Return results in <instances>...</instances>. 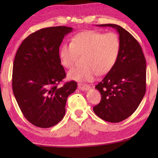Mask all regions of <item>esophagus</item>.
I'll use <instances>...</instances> for the list:
<instances>
[{
    "mask_svg": "<svg viewBox=\"0 0 158 158\" xmlns=\"http://www.w3.org/2000/svg\"><path fill=\"white\" fill-rule=\"evenodd\" d=\"M78 89L81 90H88L90 89V86L89 85L87 84H82V83H79L78 84Z\"/></svg>",
    "mask_w": 158,
    "mask_h": 158,
    "instance_id": "esophagus-1",
    "label": "esophagus"
}]
</instances>
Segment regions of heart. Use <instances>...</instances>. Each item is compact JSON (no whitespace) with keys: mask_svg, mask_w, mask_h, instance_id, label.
<instances>
[{"mask_svg":"<svg viewBox=\"0 0 158 158\" xmlns=\"http://www.w3.org/2000/svg\"><path fill=\"white\" fill-rule=\"evenodd\" d=\"M121 41L116 33H104L88 31L76 35L70 43L62 44L59 51L61 65L73 68L77 58L81 56L84 66L73 69L68 74V79L78 81H93L98 74L109 73L117 62Z\"/></svg>","mask_w":158,"mask_h":158,"instance_id":"heart-1","label":"heart"}]
</instances>
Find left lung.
Here are the masks:
<instances>
[{"label": "left lung", "mask_w": 158, "mask_h": 158, "mask_svg": "<svg viewBox=\"0 0 158 158\" xmlns=\"http://www.w3.org/2000/svg\"><path fill=\"white\" fill-rule=\"evenodd\" d=\"M98 26L116 29L121 49L116 65L95 86L102 97L93 111L104 121L118 123L136 111L145 95L146 59L139 43L125 29L111 23Z\"/></svg>", "instance_id": "8db88e82"}]
</instances>
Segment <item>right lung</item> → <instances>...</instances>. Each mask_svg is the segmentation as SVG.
Returning <instances> with one entry per match:
<instances>
[{"instance_id": "obj_1", "label": "right lung", "mask_w": 158, "mask_h": 158, "mask_svg": "<svg viewBox=\"0 0 158 158\" xmlns=\"http://www.w3.org/2000/svg\"><path fill=\"white\" fill-rule=\"evenodd\" d=\"M73 28L55 26L40 29L21 42L12 69V90L21 112L37 127L58 123L65 114L69 95L76 81L59 84L66 74L59 58V47Z\"/></svg>"}]
</instances>
